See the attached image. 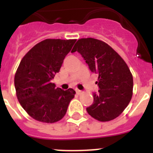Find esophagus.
<instances>
[{
    "instance_id": "esophagus-1",
    "label": "esophagus",
    "mask_w": 153,
    "mask_h": 153,
    "mask_svg": "<svg viewBox=\"0 0 153 153\" xmlns=\"http://www.w3.org/2000/svg\"><path fill=\"white\" fill-rule=\"evenodd\" d=\"M76 94H77L78 95H80L82 94V91H79V90L78 89H76Z\"/></svg>"
}]
</instances>
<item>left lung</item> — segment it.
Masks as SVG:
<instances>
[{
  "label": "left lung",
  "mask_w": 153,
  "mask_h": 153,
  "mask_svg": "<svg viewBox=\"0 0 153 153\" xmlns=\"http://www.w3.org/2000/svg\"><path fill=\"white\" fill-rule=\"evenodd\" d=\"M77 51L98 75V92L87 113L100 121L114 119L124 111L132 97L133 77L124 59L104 42L93 38L79 39L71 53Z\"/></svg>",
  "instance_id": "8db88e82"
}]
</instances>
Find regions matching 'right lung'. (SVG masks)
<instances>
[{"mask_svg": "<svg viewBox=\"0 0 153 153\" xmlns=\"http://www.w3.org/2000/svg\"><path fill=\"white\" fill-rule=\"evenodd\" d=\"M76 39H48L40 42L22 58L14 76L18 100L32 118L54 123L65 116L76 92L62 91L52 83Z\"/></svg>", "mask_w": 153, "mask_h": 153, "instance_id": "1", "label": "right lung"}]
</instances>
